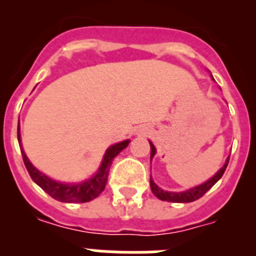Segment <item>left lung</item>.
Here are the masks:
<instances>
[{
  "mask_svg": "<svg viewBox=\"0 0 256 256\" xmlns=\"http://www.w3.org/2000/svg\"><path fill=\"white\" fill-rule=\"evenodd\" d=\"M150 146H151V160H152L154 155L156 152V148L150 142ZM228 162H230V156L227 158L226 160L224 165L216 172L209 180H206L205 183L200 184V186H196L194 188H190L187 191H183V192H168V191H164V190L160 188L155 182H154L152 178L150 177V186H151V191H152L154 195L156 196L158 198L162 201H169V202H192V201H196L198 198H202V196L212 188L216 182L222 178V176L224 174L226 168H227Z\"/></svg>",
  "mask_w": 256,
  "mask_h": 256,
  "instance_id": "1",
  "label": "left lung"
}]
</instances>
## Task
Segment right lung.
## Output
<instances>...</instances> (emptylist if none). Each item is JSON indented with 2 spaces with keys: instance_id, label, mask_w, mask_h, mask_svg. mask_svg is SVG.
Returning <instances> with one entry per match:
<instances>
[{
  "instance_id": "obj_1",
  "label": "right lung",
  "mask_w": 256,
  "mask_h": 256,
  "mask_svg": "<svg viewBox=\"0 0 256 256\" xmlns=\"http://www.w3.org/2000/svg\"><path fill=\"white\" fill-rule=\"evenodd\" d=\"M18 141H19L20 150H22V160H24L26 168L32 180H34L44 192H47L51 198H54L58 201H61V202H88V201L96 198L105 190L108 177V170H110V166H112L114 158L130 144V140H126V141L119 142V144L110 146L106 150L105 155H104L100 169L97 170V173L94 174V177L90 178L88 180H84L82 183H61L51 180L50 177H47L46 174L40 173L29 162L26 152L22 150L19 124H18Z\"/></svg>"
}]
</instances>
